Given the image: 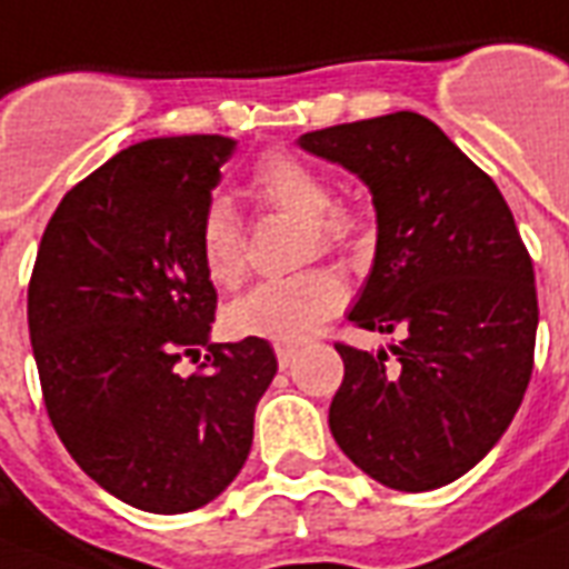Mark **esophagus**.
Here are the masks:
<instances>
[{
  "instance_id": "34e87169",
  "label": "esophagus",
  "mask_w": 569,
  "mask_h": 569,
  "mask_svg": "<svg viewBox=\"0 0 569 569\" xmlns=\"http://www.w3.org/2000/svg\"><path fill=\"white\" fill-rule=\"evenodd\" d=\"M297 352L299 349L293 343H276V358H279L281 370H288L290 363L297 361Z\"/></svg>"
}]
</instances>
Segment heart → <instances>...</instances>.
I'll use <instances>...</instances> for the list:
<instances>
[{
  "mask_svg": "<svg viewBox=\"0 0 569 569\" xmlns=\"http://www.w3.org/2000/svg\"><path fill=\"white\" fill-rule=\"evenodd\" d=\"M258 197L281 211L308 220L320 249L343 247L358 234V213L331 206L329 181L306 161L272 152L261 158L252 176ZM199 256L208 279L220 288H234L247 272V238L229 199H211L199 220ZM347 302V284L338 272L306 270L290 279L261 281L234 299L226 311V329L238 338L302 340L320 329L329 313Z\"/></svg>",
  "mask_w": 569,
  "mask_h": 569,
  "instance_id": "1",
  "label": "heart"
}]
</instances>
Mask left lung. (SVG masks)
Masks as SVG:
<instances>
[{"label":"left lung","mask_w":569,"mask_h":569,"mask_svg":"<svg viewBox=\"0 0 569 569\" xmlns=\"http://www.w3.org/2000/svg\"><path fill=\"white\" fill-rule=\"evenodd\" d=\"M297 143L370 188L376 258L349 320L399 338L376 356L335 343L343 381L331 435L385 488H443L497 447L531 379L538 293L511 208L413 111Z\"/></svg>","instance_id":"1"}]
</instances>
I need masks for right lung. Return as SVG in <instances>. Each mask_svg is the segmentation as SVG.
Returning <instances> with one entry per match:
<instances>
[{
    "label": "right lung",
    "instance_id": "1",
    "mask_svg": "<svg viewBox=\"0 0 569 569\" xmlns=\"http://www.w3.org/2000/svg\"><path fill=\"white\" fill-rule=\"evenodd\" d=\"M222 134L122 149L54 208L29 281V335L58 438L111 497L152 515L208 506L247 461L279 370L263 338L211 343L199 220L234 152ZM207 349L203 370L174 363Z\"/></svg>",
    "mask_w": 569,
    "mask_h": 569
}]
</instances>
